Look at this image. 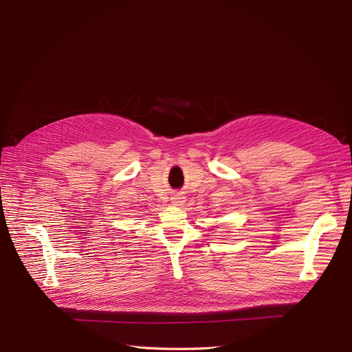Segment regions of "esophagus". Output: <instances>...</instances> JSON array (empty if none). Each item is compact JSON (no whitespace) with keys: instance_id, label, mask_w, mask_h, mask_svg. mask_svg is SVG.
<instances>
[{"instance_id":"esophagus-1","label":"esophagus","mask_w":352,"mask_h":352,"mask_svg":"<svg viewBox=\"0 0 352 352\" xmlns=\"http://www.w3.org/2000/svg\"><path fill=\"white\" fill-rule=\"evenodd\" d=\"M184 199H186V198H184L181 194H175V195L171 197V201L174 202V206H181L182 202H184Z\"/></svg>"}]
</instances>
